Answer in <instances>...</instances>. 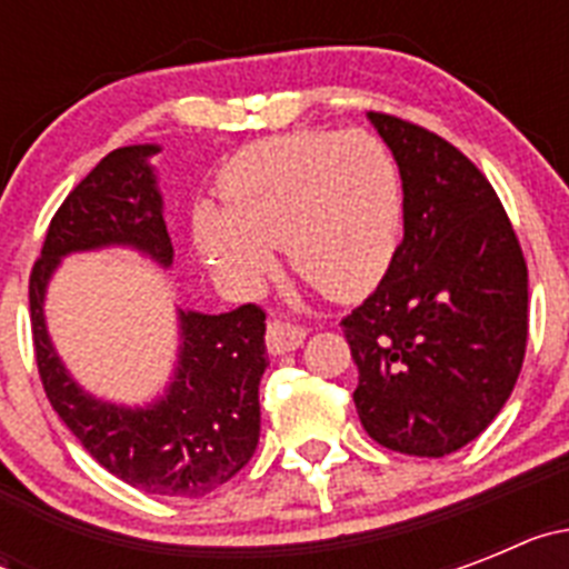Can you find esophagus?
<instances>
[{
  "label": "esophagus",
  "mask_w": 569,
  "mask_h": 569,
  "mask_svg": "<svg viewBox=\"0 0 569 569\" xmlns=\"http://www.w3.org/2000/svg\"><path fill=\"white\" fill-rule=\"evenodd\" d=\"M305 328H296L290 321H270L268 325V350L273 356H284V353H293L296 347L305 345Z\"/></svg>",
  "instance_id": "esophagus-1"
}]
</instances>
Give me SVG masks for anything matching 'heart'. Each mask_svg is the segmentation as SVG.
<instances>
[{"label":"heart","mask_w":569,"mask_h":569,"mask_svg":"<svg viewBox=\"0 0 569 569\" xmlns=\"http://www.w3.org/2000/svg\"><path fill=\"white\" fill-rule=\"evenodd\" d=\"M222 210L193 213V241L219 279L253 288L281 244L290 270L330 299H359L393 261L401 176L365 130H293L241 148L219 170Z\"/></svg>","instance_id":"b5f03b06"}]
</instances>
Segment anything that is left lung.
<instances>
[{
  "label": "left lung",
  "instance_id": "left-lung-1",
  "mask_svg": "<svg viewBox=\"0 0 569 569\" xmlns=\"http://www.w3.org/2000/svg\"><path fill=\"white\" fill-rule=\"evenodd\" d=\"M405 190V239L341 319L356 410L387 450L441 459L510 399L527 350V261L476 164L441 136L370 110Z\"/></svg>",
  "mask_w": 569,
  "mask_h": 569
}]
</instances>
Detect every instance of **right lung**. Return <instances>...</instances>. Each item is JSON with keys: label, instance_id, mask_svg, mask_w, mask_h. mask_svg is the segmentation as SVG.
<instances>
[{"label": "right lung", "instance_id": "right-lung-1", "mask_svg": "<svg viewBox=\"0 0 569 569\" xmlns=\"http://www.w3.org/2000/svg\"><path fill=\"white\" fill-rule=\"evenodd\" d=\"M159 144L108 153L50 219L30 270V328L39 379L68 430L124 485L164 499H199L230 481L259 445V381L268 367L264 310L241 305L208 316L179 310V361L164 396L144 407L110 405L73 381L44 325V293L59 261L119 244L173 264L162 193L150 156Z\"/></svg>", "mask_w": 569, "mask_h": 569}]
</instances>
